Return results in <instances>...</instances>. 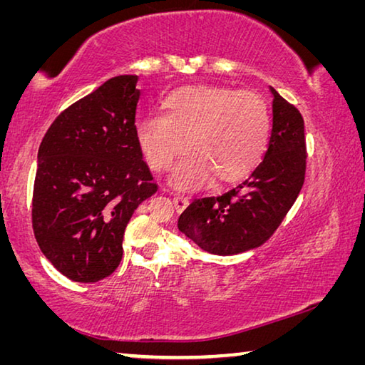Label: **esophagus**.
<instances>
[{
	"label": "esophagus",
	"instance_id": "34e87169",
	"mask_svg": "<svg viewBox=\"0 0 365 365\" xmlns=\"http://www.w3.org/2000/svg\"><path fill=\"white\" fill-rule=\"evenodd\" d=\"M174 206H175V209L178 212H182L185 207L188 206V197H185V196H180V195H177V196H174Z\"/></svg>",
	"mask_w": 365,
	"mask_h": 365
}]
</instances>
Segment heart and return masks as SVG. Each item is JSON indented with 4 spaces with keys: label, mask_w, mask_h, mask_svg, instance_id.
<instances>
[{
    "label": "heart",
    "mask_w": 365,
    "mask_h": 365,
    "mask_svg": "<svg viewBox=\"0 0 365 365\" xmlns=\"http://www.w3.org/2000/svg\"><path fill=\"white\" fill-rule=\"evenodd\" d=\"M163 115L137 123V143L153 170H172L170 183L195 190L211 180H242L261 163L269 143L270 114L261 96L224 86H182L165 98Z\"/></svg>",
    "instance_id": "heart-1"
}]
</instances>
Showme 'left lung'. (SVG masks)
I'll return each mask as SVG.
<instances>
[{
  "label": "left lung",
  "mask_w": 365,
  "mask_h": 365,
  "mask_svg": "<svg viewBox=\"0 0 365 365\" xmlns=\"http://www.w3.org/2000/svg\"><path fill=\"white\" fill-rule=\"evenodd\" d=\"M272 132L261 164L238 187L197 197L178 217V230L211 255L257 248L274 235L304 183V120L270 86Z\"/></svg>",
  "instance_id": "1"
}]
</instances>
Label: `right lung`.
I'll list each match as a JSON object with an SVG mask.
<instances>
[{
    "label": "right lung",
    "mask_w": 365,
    "mask_h": 365,
    "mask_svg": "<svg viewBox=\"0 0 365 365\" xmlns=\"http://www.w3.org/2000/svg\"><path fill=\"white\" fill-rule=\"evenodd\" d=\"M137 76H117L73 103L41 140L32 225L45 257L67 279L109 277L125 227L158 191L135 127Z\"/></svg>",
    "instance_id": "add662e5"
}]
</instances>
